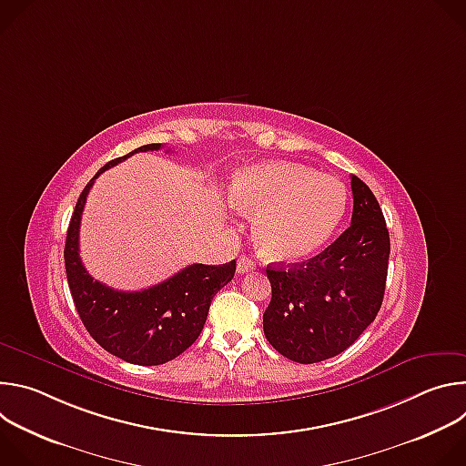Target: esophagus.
<instances>
[{
    "mask_svg": "<svg viewBox=\"0 0 466 466\" xmlns=\"http://www.w3.org/2000/svg\"><path fill=\"white\" fill-rule=\"evenodd\" d=\"M256 269V263L252 259H248L247 256H239L238 259V273L243 275V273H250Z\"/></svg>",
    "mask_w": 466,
    "mask_h": 466,
    "instance_id": "34e87169",
    "label": "esophagus"
}]
</instances>
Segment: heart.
Masks as SVG:
<instances>
[{
  "label": "heart",
  "instance_id": "1",
  "mask_svg": "<svg viewBox=\"0 0 466 466\" xmlns=\"http://www.w3.org/2000/svg\"><path fill=\"white\" fill-rule=\"evenodd\" d=\"M230 205L256 216L254 239L271 259L295 261L317 252L339 227L347 186L331 175L289 162L238 169L228 184Z\"/></svg>",
  "mask_w": 466,
  "mask_h": 466
}]
</instances>
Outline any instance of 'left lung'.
Wrapping results in <instances>:
<instances>
[{
  "label": "left lung",
  "instance_id": "left-lung-1",
  "mask_svg": "<svg viewBox=\"0 0 466 466\" xmlns=\"http://www.w3.org/2000/svg\"><path fill=\"white\" fill-rule=\"evenodd\" d=\"M350 227L320 254L269 265L265 338L291 361L319 363L347 350L376 319L385 293L389 230L370 187L352 175Z\"/></svg>",
  "mask_w": 466,
  "mask_h": 466
}]
</instances>
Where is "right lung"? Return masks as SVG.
<instances>
[{
  "label": "right lung",
  "instance_id": "obj_1",
  "mask_svg": "<svg viewBox=\"0 0 466 466\" xmlns=\"http://www.w3.org/2000/svg\"><path fill=\"white\" fill-rule=\"evenodd\" d=\"M147 144L105 164L86 184L76 205L64 247L66 277L88 334L112 356L135 365H162L189 349L208 317L216 293L236 273V259L223 265L191 263L166 282L142 291H117L94 280L79 256V227L94 180L135 153L158 151Z\"/></svg>",
  "mask_w": 466,
  "mask_h": 466
}]
</instances>
